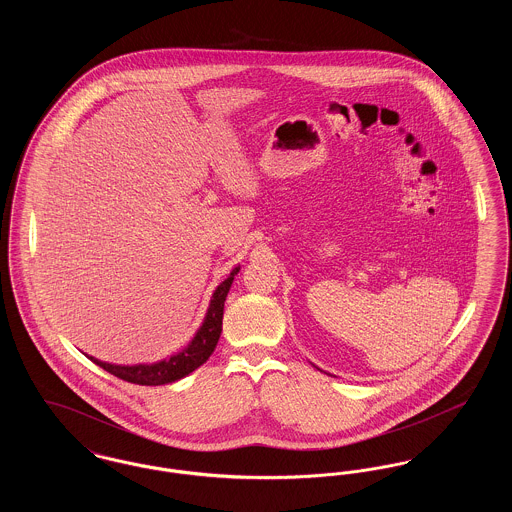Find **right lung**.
Here are the masks:
<instances>
[{"label":"right lung","instance_id":"right-lung-1","mask_svg":"<svg viewBox=\"0 0 512 512\" xmlns=\"http://www.w3.org/2000/svg\"><path fill=\"white\" fill-rule=\"evenodd\" d=\"M240 272V267L232 268L228 278L220 282L217 290L213 292L209 309L205 313V318L195 332L194 340L190 341L182 351L174 353L169 359H163L159 363L151 365H111L105 361H99L96 357H88L92 363L101 366L103 370L111 372L113 376L126 380L130 384L138 386H163V384H172L195 368L203 365L211 353L215 351L219 343L220 332H222V315H224V301L226 295L230 292V286L234 282V276Z\"/></svg>","mask_w":512,"mask_h":512}]
</instances>
